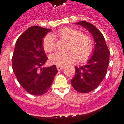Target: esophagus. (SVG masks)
Here are the masks:
<instances>
[{
	"label": "esophagus",
	"mask_w": 124,
	"mask_h": 124,
	"mask_svg": "<svg viewBox=\"0 0 124 124\" xmlns=\"http://www.w3.org/2000/svg\"><path fill=\"white\" fill-rule=\"evenodd\" d=\"M64 66H56V68L57 70H58V71H60V70H62L64 69Z\"/></svg>",
	"instance_id": "obj_1"
}]
</instances>
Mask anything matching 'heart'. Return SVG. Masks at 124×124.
<instances>
[{"label":"heart","mask_w":124,"mask_h":124,"mask_svg":"<svg viewBox=\"0 0 124 124\" xmlns=\"http://www.w3.org/2000/svg\"><path fill=\"white\" fill-rule=\"evenodd\" d=\"M58 35L69 41L64 51H56L50 56L53 64L58 66L87 61L93 53L94 44L92 38L86 34L71 27H64L58 32ZM43 47L46 52H51L56 48V40L54 35L47 34L43 40Z\"/></svg>","instance_id":"obj_1"}]
</instances>
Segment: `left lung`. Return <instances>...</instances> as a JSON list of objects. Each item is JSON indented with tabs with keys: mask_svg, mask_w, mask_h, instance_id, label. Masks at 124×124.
<instances>
[{
	"mask_svg": "<svg viewBox=\"0 0 124 124\" xmlns=\"http://www.w3.org/2000/svg\"><path fill=\"white\" fill-rule=\"evenodd\" d=\"M75 24L86 28L92 34L96 43L92 56L87 64L80 67L75 66V75L71 80L72 86L76 91L87 93L97 87L106 76L110 52L104 37L94 25L86 21L79 22Z\"/></svg>",
	"mask_w": 124,
	"mask_h": 124,
	"instance_id": "8db88e82",
	"label": "left lung"
}]
</instances>
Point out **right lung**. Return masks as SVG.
Here are the masks:
<instances>
[{
	"label": "right lung",
	"instance_id": "obj_1",
	"mask_svg": "<svg viewBox=\"0 0 124 124\" xmlns=\"http://www.w3.org/2000/svg\"><path fill=\"white\" fill-rule=\"evenodd\" d=\"M50 30L32 26L20 36L15 43L13 71L23 88L34 96L47 93L58 72L55 65L43 67L48 58L43 47V38Z\"/></svg>",
	"mask_w": 124,
	"mask_h": 124
}]
</instances>
